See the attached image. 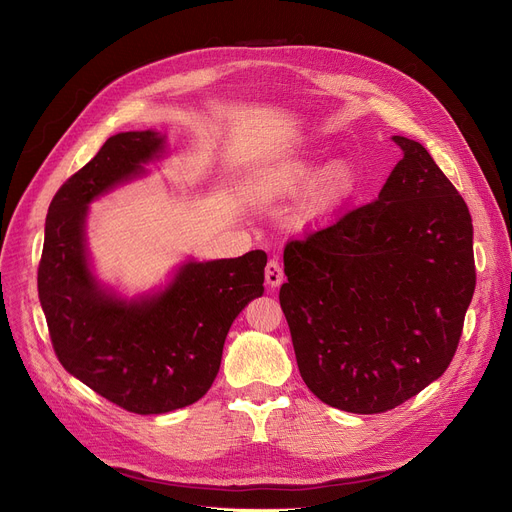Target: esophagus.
I'll use <instances>...</instances> for the list:
<instances>
[{
    "mask_svg": "<svg viewBox=\"0 0 512 512\" xmlns=\"http://www.w3.org/2000/svg\"><path fill=\"white\" fill-rule=\"evenodd\" d=\"M265 282L267 286L272 288H278L282 282H284V270L278 259H270L265 265Z\"/></svg>",
    "mask_w": 512,
    "mask_h": 512,
    "instance_id": "1",
    "label": "esophagus"
}]
</instances>
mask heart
I'll return each instance as SVG.
<instances>
[{
	"instance_id": "heart-1",
	"label": "heart",
	"mask_w": 512,
	"mask_h": 512,
	"mask_svg": "<svg viewBox=\"0 0 512 512\" xmlns=\"http://www.w3.org/2000/svg\"><path fill=\"white\" fill-rule=\"evenodd\" d=\"M317 178V168L311 164H286L267 172L261 182V193L267 199H294L303 195ZM355 186V170L346 161H338L321 178L311 199L307 220H321L344 197L351 195Z\"/></svg>"
}]
</instances>
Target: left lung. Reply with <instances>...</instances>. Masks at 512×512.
Here are the masks:
<instances>
[{"label":"left lung","mask_w":512,"mask_h":512,"mask_svg":"<svg viewBox=\"0 0 512 512\" xmlns=\"http://www.w3.org/2000/svg\"><path fill=\"white\" fill-rule=\"evenodd\" d=\"M405 151L380 197L288 240L280 307L307 388L326 405L386 413L438 380L475 290L465 199L427 149Z\"/></svg>","instance_id":"8db88e82"}]
</instances>
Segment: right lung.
Segmentation results:
<instances>
[{
    "mask_svg": "<svg viewBox=\"0 0 512 512\" xmlns=\"http://www.w3.org/2000/svg\"><path fill=\"white\" fill-rule=\"evenodd\" d=\"M164 149L153 130L110 137L49 203L37 272L58 361L116 407L159 415L193 405L220 371L236 315L263 294L265 251L186 263L151 299L120 301L95 282L85 253L87 205Z\"/></svg>",
    "mask_w": 512,
    "mask_h": 512,
    "instance_id": "add662e5",
    "label": "right lung"
}]
</instances>
